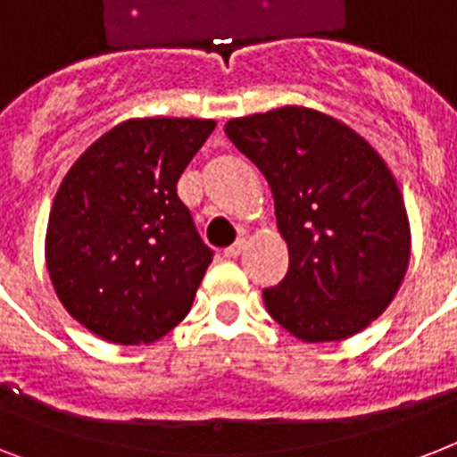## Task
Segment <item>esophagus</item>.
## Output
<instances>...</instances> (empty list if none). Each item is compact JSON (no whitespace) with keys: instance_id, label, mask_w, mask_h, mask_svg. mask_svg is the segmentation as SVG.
<instances>
[{"instance_id":"34e87169","label":"esophagus","mask_w":457,"mask_h":457,"mask_svg":"<svg viewBox=\"0 0 457 457\" xmlns=\"http://www.w3.org/2000/svg\"><path fill=\"white\" fill-rule=\"evenodd\" d=\"M244 246H246V242H244V239H239V242H235L232 246H228V249H225V256L237 258L244 251Z\"/></svg>"}]
</instances>
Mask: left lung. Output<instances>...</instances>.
<instances>
[{
  "mask_svg": "<svg viewBox=\"0 0 457 457\" xmlns=\"http://www.w3.org/2000/svg\"><path fill=\"white\" fill-rule=\"evenodd\" d=\"M232 145L263 172L275 196L289 270L263 292L272 320L301 341H339L379 318L411 258L396 179L372 146L320 111L235 118Z\"/></svg>",
  "mask_w": 457,
  "mask_h": 457,
  "instance_id": "8db88e82",
  "label": "left lung"
}]
</instances>
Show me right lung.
<instances>
[{
	"instance_id": "add662e5",
	"label": "right lung",
	"mask_w": 457,
	"mask_h": 457,
	"mask_svg": "<svg viewBox=\"0 0 457 457\" xmlns=\"http://www.w3.org/2000/svg\"><path fill=\"white\" fill-rule=\"evenodd\" d=\"M213 120L132 118L66 172L46 228L56 296L89 332L152 344L182 322L213 261L178 179Z\"/></svg>"
}]
</instances>
